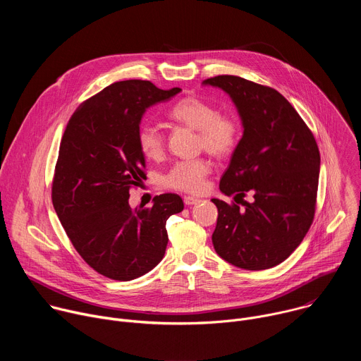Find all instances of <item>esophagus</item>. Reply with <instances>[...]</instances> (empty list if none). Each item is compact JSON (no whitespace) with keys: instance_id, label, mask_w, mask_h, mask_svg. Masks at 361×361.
<instances>
[{"instance_id":"obj_1","label":"esophagus","mask_w":361,"mask_h":361,"mask_svg":"<svg viewBox=\"0 0 361 361\" xmlns=\"http://www.w3.org/2000/svg\"><path fill=\"white\" fill-rule=\"evenodd\" d=\"M200 201H201L200 198H195V197H191V195H185L184 197V204L185 205H192V204H197Z\"/></svg>"}]
</instances>
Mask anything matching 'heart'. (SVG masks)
Wrapping results in <instances>:
<instances>
[{"instance_id":"1","label":"heart","mask_w":361,"mask_h":361,"mask_svg":"<svg viewBox=\"0 0 361 361\" xmlns=\"http://www.w3.org/2000/svg\"><path fill=\"white\" fill-rule=\"evenodd\" d=\"M169 118L197 131V147L204 148L217 159H226L235 149L240 140V124L230 116L219 113L212 104L198 97H184L169 110ZM138 147L148 160H160L164 152V138L154 126L140 128ZM212 164L205 159L176 163L164 176V185L184 192H201Z\"/></svg>"}]
</instances>
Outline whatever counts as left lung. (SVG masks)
Returning <instances> with one entry per match:
<instances>
[{
    "mask_svg": "<svg viewBox=\"0 0 361 361\" xmlns=\"http://www.w3.org/2000/svg\"><path fill=\"white\" fill-rule=\"evenodd\" d=\"M233 99L243 123L220 190L235 202L219 198L213 244L217 254L244 270H266L283 263L310 228L320 174V151L290 102L274 88L235 75L202 81ZM245 192L255 200L244 202Z\"/></svg>",
    "mask_w": 361,
    "mask_h": 361,
    "instance_id": "1",
    "label": "left lung"
}]
</instances>
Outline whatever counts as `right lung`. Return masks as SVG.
Masks as SVG:
<instances>
[{"instance_id": "1", "label": "right lung", "mask_w": 361, "mask_h": 361, "mask_svg": "<svg viewBox=\"0 0 361 361\" xmlns=\"http://www.w3.org/2000/svg\"><path fill=\"white\" fill-rule=\"evenodd\" d=\"M180 91L118 81L84 101L66 127L53 205L84 262L109 279L130 281L156 267L169 243L166 223L184 209L171 192L154 197L149 209L128 204L130 188L145 177L137 140L141 118Z\"/></svg>"}]
</instances>
